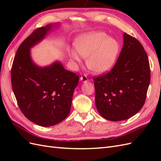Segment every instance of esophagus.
Here are the masks:
<instances>
[{
    "mask_svg": "<svg viewBox=\"0 0 161 161\" xmlns=\"http://www.w3.org/2000/svg\"><path fill=\"white\" fill-rule=\"evenodd\" d=\"M80 80H81L82 82H87V81L89 80V79H88V78L86 77V76L83 75V76H82L80 77Z\"/></svg>",
    "mask_w": 161,
    "mask_h": 161,
    "instance_id": "obj_1",
    "label": "esophagus"
}]
</instances>
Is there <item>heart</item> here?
<instances>
[{"label": "heart", "mask_w": 161, "mask_h": 161, "mask_svg": "<svg viewBox=\"0 0 161 161\" xmlns=\"http://www.w3.org/2000/svg\"><path fill=\"white\" fill-rule=\"evenodd\" d=\"M77 53L86 58L88 69L96 74H101L110 70L117 60L119 52V42L101 31H92L81 36L75 43ZM75 51L70 53V58L81 63L79 55Z\"/></svg>", "instance_id": "obj_1"}]
</instances>
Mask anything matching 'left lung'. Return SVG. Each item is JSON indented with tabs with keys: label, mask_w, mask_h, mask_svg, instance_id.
Segmentation results:
<instances>
[{
	"label": "left lung",
	"mask_w": 161,
	"mask_h": 161,
	"mask_svg": "<svg viewBox=\"0 0 161 161\" xmlns=\"http://www.w3.org/2000/svg\"><path fill=\"white\" fill-rule=\"evenodd\" d=\"M123 37L113 69L93 79L97 111L114 121L128 119L142 109L150 81L149 60L142 45L126 33Z\"/></svg>",
	"instance_id": "8db88e82"
}]
</instances>
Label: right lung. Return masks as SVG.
I'll use <instances>...</instances> for the list:
<instances>
[{"label": "right lung", "instance_id": "obj_1", "mask_svg": "<svg viewBox=\"0 0 161 161\" xmlns=\"http://www.w3.org/2000/svg\"><path fill=\"white\" fill-rule=\"evenodd\" d=\"M53 25L38 28L19 47L11 68L12 88L23 115L43 127L59 124L69 115L73 92L79 76L60 62L40 67L31 59L30 49L40 42Z\"/></svg>", "mask_w": 161, "mask_h": 161}]
</instances>
